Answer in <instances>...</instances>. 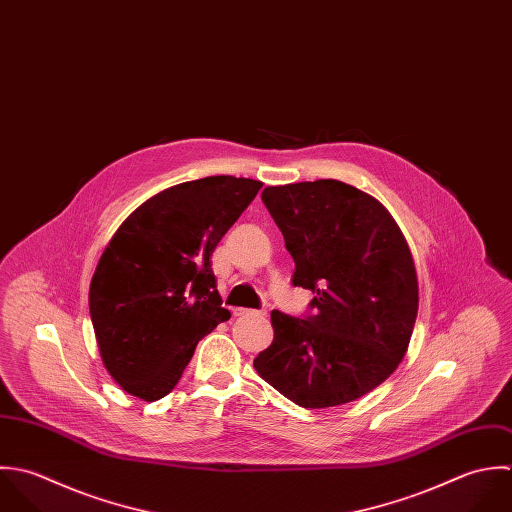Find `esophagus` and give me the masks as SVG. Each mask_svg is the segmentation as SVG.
<instances>
[{
    "label": "esophagus",
    "instance_id": "obj_1",
    "mask_svg": "<svg viewBox=\"0 0 512 512\" xmlns=\"http://www.w3.org/2000/svg\"><path fill=\"white\" fill-rule=\"evenodd\" d=\"M234 316H260V318H264L266 316V312L264 310H248V308H236L234 310Z\"/></svg>",
    "mask_w": 512,
    "mask_h": 512
}]
</instances>
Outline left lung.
<instances>
[{"label": "left lung", "instance_id": "obj_1", "mask_svg": "<svg viewBox=\"0 0 512 512\" xmlns=\"http://www.w3.org/2000/svg\"><path fill=\"white\" fill-rule=\"evenodd\" d=\"M262 202L312 290L302 318L272 312L258 375L306 409L355 401L383 383L413 334L419 288L409 246L381 202L340 180L266 186Z\"/></svg>", "mask_w": 512, "mask_h": 512}]
</instances>
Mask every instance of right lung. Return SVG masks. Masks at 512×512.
<instances>
[{"label": "right lung", "instance_id": "1", "mask_svg": "<svg viewBox=\"0 0 512 512\" xmlns=\"http://www.w3.org/2000/svg\"><path fill=\"white\" fill-rule=\"evenodd\" d=\"M260 180L206 176L143 202L107 244L89 288L103 363L131 395L171 393L196 343L230 318L210 256Z\"/></svg>", "mask_w": 512, "mask_h": 512}]
</instances>
